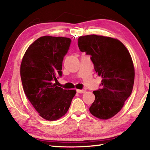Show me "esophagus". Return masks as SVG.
Wrapping results in <instances>:
<instances>
[{
    "label": "esophagus",
    "mask_w": 150,
    "mask_h": 150,
    "mask_svg": "<svg viewBox=\"0 0 150 150\" xmlns=\"http://www.w3.org/2000/svg\"><path fill=\"white\" fill-rule=\"evenodd\" d=\"M77 92L79 93H85L86 91L84 90H77Z\"/></svg>",
    "instance_id": "esophagus-1"
}]
</instances>
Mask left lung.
I'll return each instance as SVG.
<instances>
[{"instance_id": "1", "label": "left lung", "mask_w": 150, "mask_h": 150, "mask_svg": "<svg viewBox=\"0 0 150 150\" xmlns=\"http://www.w3.org/2000/svg\"><path fill=\"white\" fill-rule=\"evenodd\" d=\"M78 46L91 55L95 71L103 78L101 88L93 92L95 99L90 113L98 119H110L119 112L132 92L135 70L131 55L120 41L108 37L81 36Z\"/></svg>"}]
</instances>
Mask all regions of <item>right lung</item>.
<instances>
[{"mask_svg": "<svg viewBox=\"0 0 150 150\" xmlns=\"http://www.w3.org/2000/svg\"><path fill=\"white\" fill-rule=\"evenodd\" d=\"M71 40L44 36L31 44L21 65V77L28 100L39 115L55 120L64 115L75 95L74 90H64L54 81L62 77V61Z\"/></svg>", "mask_w": 150, "mask_h": 150, "instance_id": "add662e5", "label": "right lung"}]
</instances>
